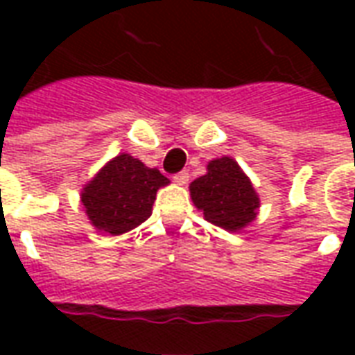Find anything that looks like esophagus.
Here are the masks:
<instances>
[{
	"label": "esophagus",
	"mask_w": 355,
	"mask_h": 355,
	"mask_svg": "<svg viewBox=\"0 0 355 355\" xmlns=\"http://www.w3.org/2000/svg\"><path fill=\"white\" fill-rule=\"evenodd\" d=\"M173 180H175L177 184H188L190 175H188V171H180V173H177V175L173 177Z\"/></svg>",
	"instance_id": "esophagus-1"
}]
</instances>
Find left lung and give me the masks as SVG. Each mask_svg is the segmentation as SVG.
Returning <instances> with one entry per match:
<instances>
[{
  "mask_svg": "<svg viewBox=\"0 0 355 355\" xmlns=\"http://www.w3.org/2000/svg\"><path fill=\"white\" fill-rule=\"evenodd\" d=\"M190 196L205 220L228 232H238L253 223L261 205L249 177L226 155L209 162L207 175L190 184Z\"/></svg>",
  "mask_w": 355,
  "mask_h": 355,
  "instance_id": "8db88e82",
  "label": "left lung"
}]
</instances>
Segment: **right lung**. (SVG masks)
Instances as JSON below:
<instances>
[{
    "instance_id": "add662e5",
    "label": "right lung",
    "mask_w": 355,
    "mask_h": 355,
    "mask_svg": "<svg viewBox=\"0 0 355 355\" xmlns=\"http://www.w3.org/2000/svg\"><path fill=\"white\" fill-rule=\"evenodd\" d=\"M169 184L157 169H150L129 154L116 155L81 190V205L94 228L119 236L152 215L155 193Z\"/></svg>"
}]
</instances>
